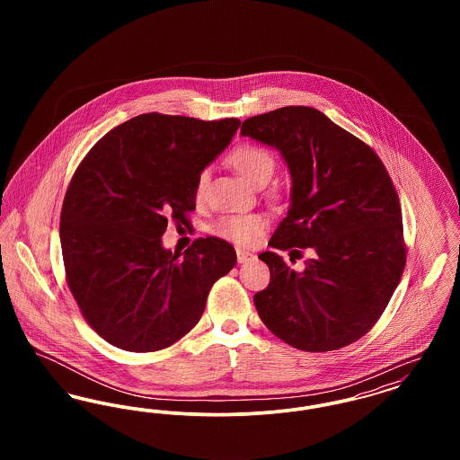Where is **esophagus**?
Masks as SVG:
<instances>
[{
  "instance_id": "obj_1",
  "label": "esophagus",
  "mask_w": 460,
  "mask_h": 460,
  "mask_svg": "<svg viewBox=\"0 0 460 460\" xmlns=\"http://www.w3.org/2000/svg\"><path fill=\"white\" fill-rule=\"evenodd\" d=\"M236 255H238V262L240 263L248 262L250 259H253V253L244 252V250H236Z\"/></svg>"
}]
</instances>
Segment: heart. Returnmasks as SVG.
Here are the masks:
<instances>
[{"label":"heart","mask_w":460,"mask_h":460,"mask_svg":"<svg viewBox=\"0 0 460 460\" xmlns=\"http://www.w3.org/2000/svg\"><path fill=\"white\" fill-rule=\"evenodd\" d=\"M227 162L248 184L255 188L267 184L276 171L274 155L261 145H253V143H246L234 148L227 156ZM207 184H208V172L203 171L198 175L197 184H195L197 201H201L205 197ZM265 227H267V220L259 214L226 216L214 224V233L224 240L250 244L262 234Z\"/></svg>","instance_id":"heart-1"}]
</instances>
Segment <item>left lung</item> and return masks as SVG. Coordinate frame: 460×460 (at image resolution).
<instances>
[{"label":"left lung","instance_id":"8db88e82","mask_svg":"<svg viewBox=\"0 0 460 460\" xmlns=\"http://www.w3.org/2000/svg\"><path fill=\"white\" fill-rule=\"evenodd\" d=\"M241 134L278 148L293 188L269 244L308 248L302 272L259 255L270 283L253 298L263 324L305 351L343 349L377 323L402 278L407 248L394 181L369 145L319 110L283 107L250 117Z\"/></svg>","mask_w":460,"mask_h":460}]
</instances>
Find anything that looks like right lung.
Returning a JSON list of instances; mask_svg holds the SVG:
<instances>
[{
  "instance_id": "1",
  "label": "right lung",
  "mask_w": 460,
  "mask_h": 460,
  "mask_svg": "<svg viewBox=\"0 0 460 460\" xmlns=\"http://www.w3.org/2000/svg\"><path fill=\"white\" fill-rule=\"evenodd\" d=\"M238 119L143 113L105 134L68 184L60 241L83 317L110 345L156 351L195 328L214 283L236 263L227 241L162 246L167 222L190 226L199 172L231 143Z\"/></svg>"
}]
</instances>
